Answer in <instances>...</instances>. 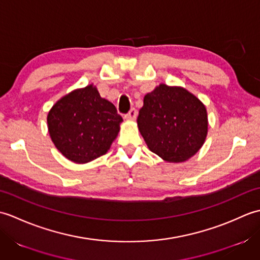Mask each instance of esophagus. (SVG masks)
Returning <instances> with one entry per match:
<instances>
[{
	"label": "esophagus",
	"instance_id": "1",
	"mask_svg": "<svg viewBox=\"0 0 260 260\" xmlns=\"http://www.w3.org/2000/svg\"><path fill=\"white\" fill-rule=\"evenodd\" d=\"M136 116H137V112H136V109L135 108H132L128 113H127L124 117L126 118V119H129V120H134L135 118H136Z\"/></svg>",
	"mask_w": 260,
	"mask_h": 260
}]
</instances>
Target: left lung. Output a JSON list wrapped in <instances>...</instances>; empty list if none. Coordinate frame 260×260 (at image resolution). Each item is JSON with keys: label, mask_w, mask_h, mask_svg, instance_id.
<instances>
[{"label": "left lung", "mask_w": 260, "mask_h": 260, "mask_svg": "<svg viewBox=\"0 0 260 260\" xmlns=\"http://www.w3.org/2000/svg\"><path fill=\"white\" fill-rule=\"evenodd\" d=\"M137 126L150 151L165 162L181 163L206 142L208 113L185 88L159 84L144 96Z\"/></svg>", "instance_id": "left-lung-1"}]
</instances>
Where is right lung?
Returning <instances> with one entry per match:
<instances>
[{
  "label": "right lung",
  "mask_w": 260,
  "mask_h": 260,
  "mask_svg": "<svg viewBox=\"0 0 260 260\" xmlns=\"http://www.w3.org/2000/svg\"><path fill=\"white\" fill-rule=\"evenodd\" d=\"M47 121L57 150L69 161L85 164L108 152L123 118L90 84L60 98L49 110Z\"/></svg>",
  "instance_id": "1"
}]
</instances>
